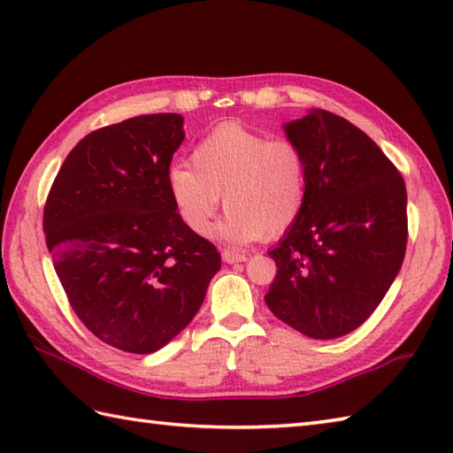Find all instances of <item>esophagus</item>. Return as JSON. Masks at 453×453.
<instances>
[{
    "label": "esophagus",
    "mask_w": 453,
    "mask_h": 453,
    "mask_svg": "<svg viewBox=\"0 0 453 453\" xmlns=\"http://www.w3.org/2000/svg\"><path fill=\"white\" fill-rule=\"evenodd\" d=\"M221 258H224V263H229V265L247 261V257L243 253H235V251H224V253H221Z\"/></svg>",
    "instance_id": "esophagus-1"
}]
</instances>
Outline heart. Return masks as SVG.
I'll return each mask as SVG.
<instances>
[{
	"label": "heart",
	"instance_id": "obj_1",
	"mask_svg": "<svg viewBox=\"0 0 453 453\" xmlns=\"http://www.w3.org/2000/svg\"><path fill=\"white\" fill-rule=\"evenodd\" d=\"M167 192L179 219L196 235L208 232L224 195L227 211L214 235L232 245L251 243L284 234L300 218L307 200V159L292 140H268L227 122L196 143L190 167H169Z\"/></svg>",
	"mask_w": 453,
	"mask_h": 453
}]
</instances>
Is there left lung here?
<instances>
[{
  "mask_svg": "<svg viewBox=\"0 0 453 453\" xmlns=\"http://www.w3.org/2000/svg\"><path fill=\"white\" fill-rule=\"evenodd\" d=\"M307 159V200L273 251L265 302L310 339L349 334L368 319L401 271L407 188L378 143L329 111L284 124Z\"/></svg>",
  "mask_w": 453,
  "mask_h": 453,
  "instance_id": "obj_1",
  "label": "left lung"
}]
</instances>
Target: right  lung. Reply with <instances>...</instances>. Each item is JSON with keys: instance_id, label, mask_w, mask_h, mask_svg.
I'll return each instance as SVG.
<instances>
[{"instance_id": "right-lung-1", "label": "right lung", "mask_w": 453, "mask_h": 453, "mask_svg": "<svg viewBox=\"0 0 453 453\" xmlns=\"http://www.w3.org/2000/svg\"><path fill=\"white\" fill-rule=\"evenodd\" d=\"M175 112L88 134L58 171L42 227L75 315L114 349L159 350L200 310L218 249L179 219L167 192L185 140Z\"/></svg>"}]
</instances>
